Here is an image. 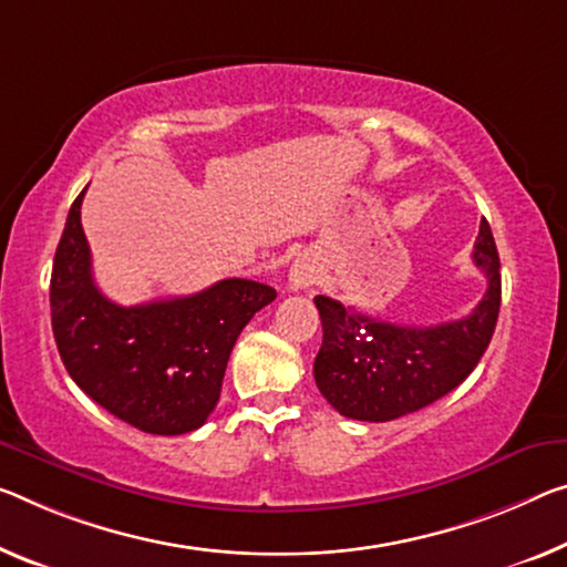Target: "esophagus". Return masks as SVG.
I'll use <instances>...</instances> for the list:
<instances>
[{"label": "esophagus", "instance_id": "obj_1", "mask_svg": "<svg viewBox=\"0 0 567 567\" xmlns=\"http://www.w3.org/2000/svg\"><path fill=\"white\" fill-rule=\"evenodd\" d=\"M319 278V271L317 266L311 264L309 258H299L296 264L291 266V274H289V289L291 291H303L309 289V286L317 281Z\"/></svg>", "mask_w": 567, "mask_h": 567}]
</instances>
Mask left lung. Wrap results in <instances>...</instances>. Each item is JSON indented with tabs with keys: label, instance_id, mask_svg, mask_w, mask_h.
Instances as JSON below:
<instances>
[{
	"label": "left lung",
	"instance_id": "8db88e82",
	"mask_svg": "<svg viewBox=\"0 0 567 567\" xmlns=\"http://www.w3.org/2000/svg\"><path fill=\"white\" fill-rule=\"evenodd\" d=\"M474 266L486 276V293L464 319L433 327H403L357 313L329 296H317L321 339L313 380L339 413L385 423L415 413L458 388L492 342L502 303L499 254L489 223L478 225Z\"/></svg>",
	"mask_w": 567,
	"mask_h": 567
}]
</instances>
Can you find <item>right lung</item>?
I'll use <instances>...</instances> for the list:
<instances>
[{"label":"right lung","mask_w":567,"mask_h":567,"mask_svg":"<svg viewBox=\"0 0 567 567\" xmlns=\"http://www.w3.org/2000/svg\"><path fill=\"white\" fill-rule=\"evenodd\" d=\"M83 195L85 189L68 213L50 278L60 360L85 395L134 429L195 431L220 400L235 339L276 299V289L225 278L193 296L118 307L93 281Z\"/></svg>","instance_id":"add662e5"}]
</instances>
